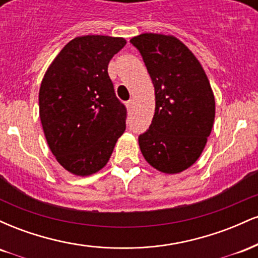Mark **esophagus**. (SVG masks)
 Masks as SVG:
<instances>
[{"label":"esophagus","mask_w":258,"mask_h":258,"mask_svg":"<svg viewBox=\"0 0 258 258\" xmlns=\"http://www.w3.org/2000/svg\"><path fill=\"white\" fill-rule=\"evenodd\" d=\"M133 104H135V100H133V99H130L128 102L126 103V106H127V109H130V110H131V109L133 108Z\"/></svg>","instance_id":"1"}]
</instances>
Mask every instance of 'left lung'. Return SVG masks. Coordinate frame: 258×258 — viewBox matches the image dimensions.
Instances as JSON below:
<instances>
[{
	"label": "left lung",
	"mask_w": 258,
	"mask_h": 258,
	"mask_svg": "<svg viewBox=\"0 0 258 258\" xmlns=\"http://www.w3.org/2000/svg\"><path fill=\"white\" fill-rule=\"evenodd\" d=\"M141 53L155 88V112L138 137L144 159L165 173L197 161L211 133L215 97L203 67L179 40L142 34L130 41Z\"/></svg>",
	"instance_id": "left-lung-1"
}]
</instances>
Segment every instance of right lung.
Returning a JSON list of instances; mask_svg holds the SVG:
<instances>
[{
    "instance_id": "obj_1",
    "label": "right lung",
    "mask_w": 258,
    "mask_h": 258,
    "mask_svg": "<svg viewBox=\"0 0 258 258\" xmlns=\"http://www.w3.org/2000/svg\"><path fill=\"white\" fill-rule=\"evenodd\" d=\"M125 44L122 37H76L44 74L38 94L44 136L57 161L76 176L104 167L126 130V106L108 74Z\"/></svg>"
}]
</instances>
